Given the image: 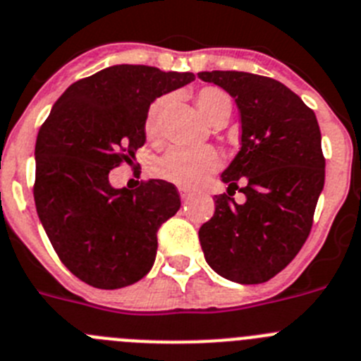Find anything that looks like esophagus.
<instances>
[{
	"instance_id": "1",
	"label": "esophagus",
	"mask_w": 361,
	"mask_h": 361,
	"mask_svg": "<svg viewBox=\"0 0 361 361\" xmlns=\"http://www.w3.org/2000/svg\"><path fill=\"white\" fill-rule=\"evenodd\" d=\"M180 196H181V201H183V203H187V201L192 200V192H190V190H187V188H180Z\"/></svg>"
}]
</instances>
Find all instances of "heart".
<instances>
[{
	"label": "heart",
	"mask_w": 361,
	"mask_h": 361,
	"mask_svg": "<svg viewBox=\"0 0 361 361\" xmlns=\"http://www.w3.org/2000/svg\"><path fill=\"white\" fill-rule=\"evenodd\" d=\"M169 99L160 97L149 106L144 120V131L149 140H154L160 135L161 118L167 109ZM196 106L201 115L212 126H223L232 115V99L225 90L216 86H204L196 93ZM221 158L216 149L203 147L190 149H169L154 165V174L158 178L181 188H196L212 173H216Z\"/></svg>",
	"instance_id": "b5f03b06"
}]
</instances>
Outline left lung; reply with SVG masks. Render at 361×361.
Returning a JSON list of instances; mask_svg holds the SVG:
<instances>
[{
    "mask_svg": "<svg viewBox=\"0 0 361 361\" xmlns=\"http://www.w3.org/2000/svg\"><path fill=\"white\" fill-rule=\"evenodd\" d=\"M235 99L241 151L221 174L228 185L200 228L204 259L221 277L261 284L290 264L313 226L326 158L313 109L290 87L246 71H201ZM239 183H245L243 188ZM239 190L245 201L237 204Z\"/></svg>",
    "mask_w": 361,
    "mask_h": 361,
    "instance_id": "1",
    "label": "left lung"
}]
</instances>
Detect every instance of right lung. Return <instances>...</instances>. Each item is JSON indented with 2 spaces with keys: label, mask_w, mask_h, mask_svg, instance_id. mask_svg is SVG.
I'll list each match as a JSON object with an SVG mask.
<instances>
[{
  "label": "right lung",
  "mask_w": 361,
  "mask_h": 361,
  "mask_svg": "<svg viewBox=\"0 0 361 361\" xmlns=\"http://www.w3.org/2000/svg\"><path fill=\"white\" fill-rule=\"evenodd\" d=\"M194 80V73L118 64L71 84L35 142L34 200L63 264L86 284L116 290L151 269L158 230L180 209L164 180L113 188L109 171L145 144L149 104Z\"/></svg>",
  "instance_id": "1"
}]
</instances>
